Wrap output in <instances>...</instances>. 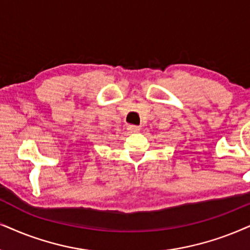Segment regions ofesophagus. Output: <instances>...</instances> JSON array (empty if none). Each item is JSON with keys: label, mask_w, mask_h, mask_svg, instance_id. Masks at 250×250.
I'll return each mask as SVG.
<instances>
[{"label": "esophagus", "mask_w": 250, "mask_h": 250, "mask_svg": "<svg viewBox=\"0 0 250 250\" xmlns=\"http://www.w3.org/2000/svg\"><path fill=\"white\" fill-rule=\"evenodd\" d=\"M127 129L130 134H137L140 131V127H137V125H128Z\"/></svg>", "instance_id": "34e87169"}]
</instances>
